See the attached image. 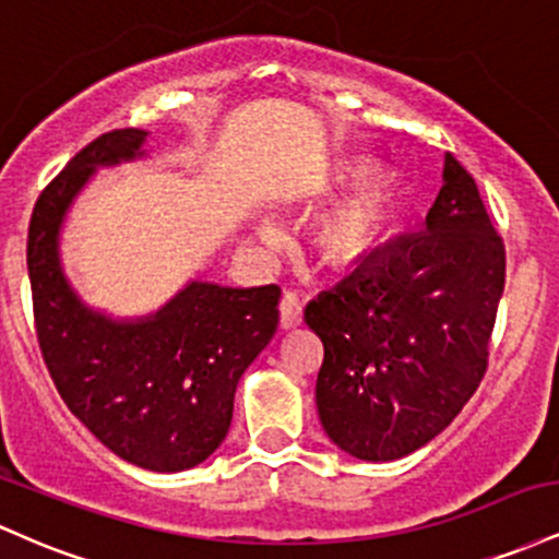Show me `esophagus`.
Returning <instances> with one entry per match:
<instances>
[{
  "instance_id": "34e87169",
  "label": "esophagus",
  "mask_w": 559,
  "mask_h": 559,
  "mask_svg": "<svg viewBox=\"0 0 559 559\" xmlns=\"http://www.w3.org/2000/svg\"><path fill=\"white\" fill-rule=\"evenodd\" d=\"M281 329H297L301 323V301L294 292H286L284 299H281Z\"/></svg>"
}]
</instances>
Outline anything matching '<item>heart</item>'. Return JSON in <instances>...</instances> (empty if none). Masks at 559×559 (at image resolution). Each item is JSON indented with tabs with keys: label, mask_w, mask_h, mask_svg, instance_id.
Segmentation results:
<instances>
[{
	"label": "heart",
	"mask_w": 559,
	"mask_h": 559,
	"mask_svg": "<svg viewBox=\"0 0 559 559\" xmlns=\"http://www.w3.org/2000/svg\"><path fill=\"white\" fill-rule=\"evenodd\" d=\"M362 176V165H342L336 181H355ZM394 213V181L389 173L373 170L355 183L349 194L333 202L312 223V243L320 260L346 267L362 260L386 230ZM262 239H275L271 223L260 226Z\"/></svg>",
	"instance_id": "1"
}]
</instances>
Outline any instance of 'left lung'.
<instances>
[{"label":"left lung","instance_id":"1","mask_svg":"<svg viewBox=\"0 0 559 559\" xmlns=\"http://www.w3.org/2000/svg\"><path fill=\"white\" fill-rule=\"evenodd\" d=\"M502 292V236L447 155L426 230L373 249L305 310L323 342L316 402L333 444L389 463L444 431L486 373Z\"/></svg>","mask_w":559,"mask_h":559}]
</instances>
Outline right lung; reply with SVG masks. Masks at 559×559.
<instances>
[{"mask_svg": "<svg viewBox=\"0 0 559 559\" xmlns=\"http://www.w3.org/2000/svg\"><path fill=\"white\" fill-rule=\"evenodd\" d=\"M146 131L102 133L36 199L28 278L44 362L70 413L126 463L189 471L226 439L239 378L278 329L281 288L191 281L155 316L92 310L60 265V228L99 165L144 155Z\"/></svg>", "mask_w": 559, "mask_h": 559, "instance_id": "obj_1", "label": "right lung"}]
</instances>
